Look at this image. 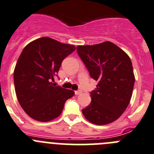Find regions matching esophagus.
Wrapping results in <instances>:
<instances>
[{"instance_id": "34e87169", "label": "esophagus", "mask_w": 154, "mask_h": 154, "mask_svg": "<svg viewBox=\"0 0 154 154\" xmlns=\"http://www.w3.org/2000/svg\"><path fill=\"white\" fill-rule=\"evenodd\" d=\"M81 93L82 92L80 90H77V91H75V95H80Z\"/></svg>"}]
</instances>
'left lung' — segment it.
Returning a JSON list of instances; mask_svg holds the SVG:
<instances>
[{
	"label": "left lung",
	"mask_w": 154,
	"mask_h": 154,
	"mask_svg": "<svg viewBox=\"0 0 154 154\" xmlns=\"http://www.w3.org/2000/svg\"><path fill=\"white\" fill-rule=\"evenodd\" d=\"M77 50L90 77L98 81L97 90L90 94L91 103L82 112L93 124H110L130 103L135 80L131 61L122 49L109 41L78 45Z\"/></svg>",
	"instance_id": "left-lung-1"
}]
</instances>
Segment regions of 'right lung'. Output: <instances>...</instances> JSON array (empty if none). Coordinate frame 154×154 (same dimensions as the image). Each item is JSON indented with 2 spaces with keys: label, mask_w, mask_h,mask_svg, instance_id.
I'll use <instances>...</instances> for the list:
<instances>
[{
  "label": "right lung",
  "mask_w": 154,
  "mask_h": 154,
  "mask_svg": "<svg viewBox=\"0 0 154 154\" xmlns=\"http://www.w3.org/2000/svg\"><path fill=\"white\" fill-rule=\"evenodd\" d=\"M75 49L49 37L37 38L23 48L14 69V86L19 103L32 119L42 122L56 119L74 95L52 81L63 60Z\"/></svg>",
  "instance_id": "obj_1"
}]
</instances>
